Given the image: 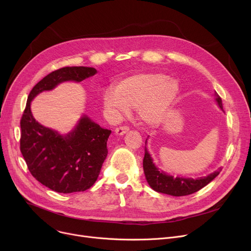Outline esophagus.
<instances>
[{
  "label": "esophagus",
  "instance_id": "obj_1",
  "mask_svg": "<svg viewBox=\"0 0 251 251\" xmlns=\"http://www.w3.org/2000/svg\"><path fill=\"white\" fill-rule=\"evenodd\" d=\"M128 131H129V127H127V126H122V127L116 128V129H115V133H116V135H118V136H122V135H124L126 132H128Z\"/></svg>",
  "mask_w": 251,
  "mask_h": 251
}]
</instances>
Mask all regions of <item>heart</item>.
<instances>
[{
    "label": "heart",
    "instance_id": "heart-1",
    "mask_svg": "<svg viewBox=\"0 0 251 251\" xmlns=\"http://www.w3.org/2000/svg\"><path fill=\"white\" fill-rule=\"evenodd\" d=\"M179 95V84L161 73H139L104 91L103 104L114 115L136 109L139 120L149 126L161 124Z\"/></svg>",
    "mask_w": 251,
    "mask_h": 251
}]
</instances>
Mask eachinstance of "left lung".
<instances>
[{
  "label": "left lung",
  "mask_w": 251,
  "mask_h": 251,
  "mask_svg": "<svg viewBox=\"0 0 251 251\" xmlns=\"http://www.w3.org/2000/svg\"><path fill=\"white\" fill-rule=\"evenodd\" d=\"M215 100L218 104V107L223 111L222 100L217 92H215ZM148 139L146 140V148H144V151L146 152H144L143 157V172L144 175H146V179L149 183V185L151 186V189H153L156 192L173 196L189 195L201 190L220 174L221 168L218 171H215V172L208 174L207 176L195 179L182 176L174 177L173 175H170L154 165L152 157L147 148Z\"/></svg>",
  "instance_id": "obj_1"
}]
</instances>
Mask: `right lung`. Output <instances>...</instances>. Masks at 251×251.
I'll list each match as a JSON object with an SVG mask.
<instances>
[{
    "label": "right lung",
    "mask_w": 251,
    "mask_h": 251,
    "mask_svg": "<svg viewBox=\"0 0 251 251\" xmlns=\"http://www.w3.org/2000/svg\"><path fill=\"white\" fill-rule=\"evenodd\" d=\"M97 73L92 67H64L44 77L28 96L20 122V151L31 175L52 191L80 192L94 185L107 157L112 131L82 115L71 131L61 134L35 120L31 101L61 83H79Z\"/></svg>",
    "instance_id": "add662e5"
}]
</instances>
